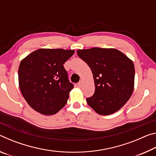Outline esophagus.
Instances as JSON below:
<instances>
[{"label": "esophagus", "mask_w": 156, "mask_h": 156, "mask_svg": "<svg viewBox=\"0 0 156 156\" xmlns=\"http://www.w3.org/2000/svg\"><path fill=\"white\" fill-rule=\"evenodd\" d=\"M82 84H83V82H82V81L79 82V83H78V87H81Z\"/></svg>", "instance_id": "1"}]
</instances>
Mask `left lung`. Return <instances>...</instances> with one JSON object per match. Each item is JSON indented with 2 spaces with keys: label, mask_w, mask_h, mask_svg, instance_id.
Segmentation results:
<instances>
[{
  "label": "left lung",
  "mask_w": 156,
  "mask_h": 156,
  "mask_svg": "<svg viewBox=\"0 0 156 156\" xmlns=\"http://www.w3.org/2000/svg\"><path fill=\"white\" fill-rule=\"evenodd\" d=\"M77 54L93 73L95 91L87 98V104L100 115H109L119 110L133 91V62L115 49H78Z\"/></svg>",
  "instance_id": "obj_1"
}]
</instances>
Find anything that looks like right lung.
<instances>
[{"mask_svg":"<svg viewBox=\"0 0 156 156\" xmlns=\"http://www.w3.org/2000/svg\"><path fill=\"white\" fill-rule=\"evenodd\" d=\"M74 50L40 49L21 61L18 82L30 106L43 115L56 113L67 103L73 84L63 65Z\"/></svg>","mask_w":156,"mask_h":156,"instance_id":"right-lung-1","label":"right lung"}]
</instances>
